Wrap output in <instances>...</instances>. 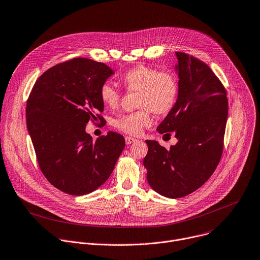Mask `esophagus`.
<instances>
[{"label": "esophagus", "mask_w": 260, "mask_h": 260, "mask_svg": "<svg viewBox=\"0 0 260 260\" xmlns=\"http://www.w3.org/2000/svg\"><path fill=\"white\" fill-rule=\"evenodd\" d=\"M137 140L132 138V137H125V144L126 145H131L132 143H135Z\"/></svg>", "instance_id": "esophagus-1"}]
</instances>
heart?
<instances>
[{
	"label": "heart",
	"mask_w": 260,
	"mask_h": 260,
	"mask_svg": "<svg viewBox=\"0 0 260 260\" xmlns=\"http://www.w3.org/2000/svg\"><path fill=\"white\" fill-rule=\"evenodd\" d=\"M120 81L127 92H138L137 105L141 108L121 114L114 120V126L127 135H140L144 127L151 125L153 112L156 115H165L178 101L179 80L170 71L137 65L125 71ZM99 95L106 107L114 109L119 105L120 93L111 84H102Z\"/></svg>",
	"instance_id": "heart-1"
}]
</instances>
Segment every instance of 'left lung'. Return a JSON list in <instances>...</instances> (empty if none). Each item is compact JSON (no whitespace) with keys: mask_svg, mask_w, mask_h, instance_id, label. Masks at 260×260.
Wrapping results in <instances>:
<instances>
[{"mask_svg":"<svg viewBox=\"0 0 260 260\" xmlns=\"http://www.w3.org/2000/svg\"><path fill=\"white\" fill-rule=\"evenodd\" d=\"M180 92L178 101L157 127L178 139L166 149L147 140L144 158L147 181L162 196L177 199L199 189L219 163L228 119L226 91L203 61L176 52Z\"/></svg>","mask_w":260,"mask_h":260,"instance_id":"8db88e82","label":"left lung"}]
</instances>
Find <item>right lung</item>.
<instances>
[{
    "mask_svg": "<svg viewBox=\"0 0 260 260\" xmlns=\"http://www.w3.org/2000/svg\"><path fill=\"white\" fill-rule=\"evenodd\" d=\"M113 70L86 58H73L45 71L26 103V124L39 166L55 188L89 194L110 177L124 146L114 132L96 142L85 133L90 120L103 121L100 88Z\"/></svg>",
    "mask_w": 260,
    "mask_h": 260,
    "instance_id": "add662e5",
    "label": "right lung"
}]
</instances>
